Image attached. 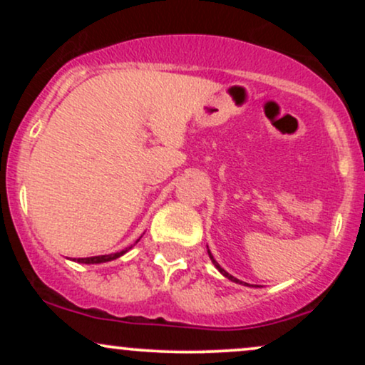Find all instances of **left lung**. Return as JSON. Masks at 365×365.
I'll use <instances>...</instances> for the list:
<instances>
[{
	"label": "left lung",
	"mask_w": 365,
	"mask_h": 365,
	"mask_svg": "<svg viewBox=\"0 0 365 365\" xmlns=\"http://www.w3.org/2000/svg\"><path fill=\"white\" fill-rule=\"evenodd\" d=\"M207 254H209V257H211V261H212V264H215V266H216V269H217V271H220V273H221V274H223V276H226V278H228V279H232V282H235V283H240V284H242V283H244V282H240V279L233 278V276H232V274H230V273H226V271L223 269V267H221V266H220V264H217V262L215 261V257H212L211 250H209V249H207ZM244 284H247V283H244Z\"/></svg>",
	"instance_id": "8db88e82"
}]
</instances>
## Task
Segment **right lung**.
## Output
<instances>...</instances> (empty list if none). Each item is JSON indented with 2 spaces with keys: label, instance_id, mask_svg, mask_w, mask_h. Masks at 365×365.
Segmentation results:
<instances>
[{
  "label": "right lung",
  "instance_id": "right-lung-1",
  "mask_svg": "<svg viewBox=\"0 0 365 365\" xmlns=\"http://www.w3.org/2000/svg\"><path fill=\"white\" fill-rule=\"evenodd\" d=\"M137 242H139V240H137ZM130 249H132V247H127V249L120 250V252H115V254L94 255V257H81V259H77V262H82V264H101V262H108V261H113V259H118L120 255H123L125 252H128Z\"/></svg>",
  "mask_w": 365,
  "mask_h": 365
}]
</instances>
